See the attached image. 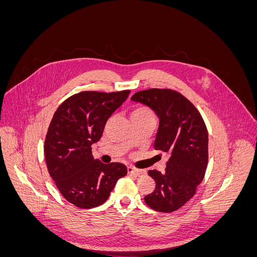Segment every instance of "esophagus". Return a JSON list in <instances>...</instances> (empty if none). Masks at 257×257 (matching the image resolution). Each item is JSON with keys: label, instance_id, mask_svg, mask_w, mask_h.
Instances as JSON below:
<instances>
[{"label": "esophagus", "instance_id": "esophagus-1", "mask_svg": "<svg viewBox=\"0 0 257 257\" xmlns=\"http://www.w3.org/2000/svg\"><path fill=\"white\" fill-rule=\"evenodd\" d=\"M127 172H128V174H133L135 176H144V175H146V170L138 169V168L132 167V166L127 167Z\"/></svg>", "mask_w": 257, "mask_h": 257}]
</instances>
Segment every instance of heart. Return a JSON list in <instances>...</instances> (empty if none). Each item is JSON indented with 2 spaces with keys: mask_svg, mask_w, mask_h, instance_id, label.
Returning <instances> with one entry per match:
<instances>
[{
  "mask_svg": "<svg viewBox=\"0 0 257 257\" xmlns=\"http://www.w3.org/2000/svg\"><path fill=\"white\" fill-rule=\"evenodd\" d=\"M132 119H144V118H153V113L146 106H136L131 111Z\"/></svg>",
  "mask_w": 257,
  "mask_h": 257,
  "instance_id": "heart-1",
  "label": "heart"
}]
</instances>
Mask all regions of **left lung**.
I'll return each mask as SVG.
<instances>
[{
  "instance_id": "8db88e82",
  "label": "left lung",
  "mask_w": 257,
  "mask_h": 257,
  "mask_svg": "<svg viewBox=\"0 0 257 257\" xmlns=\"http://www.w3.org/2000/svg\"><path fill=\"white\" fill-rule=\"evenodd\" d=\"M131 99L157 113L160 124L154 148L170 154L164 172H148L154 179L155 189L145 196L146 204L155 211H176L194 196L205 177L208 164L206 124L196 107L174 90H144Z\"/></svg>"
}]
</instances>
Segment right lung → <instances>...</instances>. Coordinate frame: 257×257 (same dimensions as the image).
<instances>
[{
  "instance_id": "add662e5",
  "label": "right lung",
  "mask_w": 257,
  "mask_h": 257,
  "mask_svg": "<svg viewBox=\"0 0 257 257\" xmlns=\"http://www.w3.org/2000/svg\"><path fill=\"white\" fill-rule=\"evenodd\" d=\"M130 92L77 93L53 114L44 146L46 164L60 193L76 207L104 204L118 179L127 174L121 163L104 164L95 160L91 146L99 141L107 120Z\"/></svg>"
}]
</instances>
